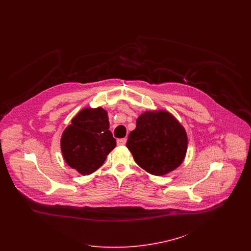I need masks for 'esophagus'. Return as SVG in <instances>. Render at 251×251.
Segmentation results:
<instances>
[{
	"mask_svg": "<svg viewBox=\"0 0 251 251\" xmlns=\"http://www.w3.org/2000/svg\"><path fill=\"white\" fill-rule=\"evenodd\" d=\"M126 141H127L126 138H120L117 140V144H118V146H123L126 144Z\"/></svg>",
	"mask_w": 251,
	"mask_h": 251,
	"instance_id": "34e87169",
	"label": "esophagus"
}]
</instances>
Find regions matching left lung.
<instances>
[{"label": "left lung", "instance_id": "left-lung-1", "mask_svg": "<svg viewBox=\"0 0 251 251\" xmlns=\"http://www.w3.org/2000/svg\"><path fill=\"white\" fill-rule=\"evenodd\" d=\"M134 161L147 172L163 176L182 163L187 151L184 128L167 111L145 112L126 144Z\"/></svg>", "mask_w": 251, "mask_h": 251}]
</instances>
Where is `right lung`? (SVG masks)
Segmentation results:
<instances>
[{
  "label": "right lung",
  "instance_id": "add662e5",
  "mask_svg": "<svg viewBox=\"0 0 251 251\" xmlns=\"http://www.w3.org/2000/svg\"><path fill=\"white\" fill-rule=\"evenodd\" d=\"M116 145L109 131L107 112L100 107L79 112L61 138L65 161L83 175H89L101 167Z\"/></svg>",
  "mask_w": 251,
  "mask_h": 251
}]
</instances>
